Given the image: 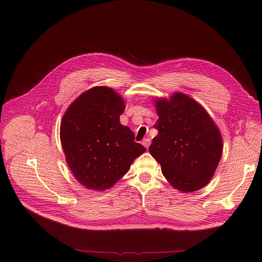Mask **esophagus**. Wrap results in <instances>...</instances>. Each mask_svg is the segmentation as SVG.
Here are the masks:
<instances>
[{"mask_svg": "<svg viewBox=\"0 0 262 262\" xmlns=\"http://www.w3.org/2000/svg\"><path fill=\"white\" fill-rule=\"evenodd\" d=\"M150 139L149 138H146V139H144L143 141H142V145L144 146V147H146V148H148L149 147V145H150Z\"/></svg>", "mask_w": 262, "mask_h": 262, "instance_id": "esophagus-1", "label": "esophagus"}]
</instances>
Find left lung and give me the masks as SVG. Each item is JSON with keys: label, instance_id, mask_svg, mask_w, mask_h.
I'll use <instances>...</instances> for the list:
<instances>
[{"label": "left lung", "instance_id": "1", "mask_svg": "<svg viewBox=\"0 0 262 262\" xmlns=\"http://www.w3.org/2000/svg\"><path fill=\"white\" fill-rule=\"evenodd\" d=\"M159 119L149 152L162 166L174 189L190 193L209 182L223 152L222 136L207 112L196 100L175 92L157 98Z\"/></svg>", "mask_w": 262, "mask_h": 262}]
</instances>
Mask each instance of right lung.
Returning <instances> with one entry per match:
<instances>
[{"label": "right lung", "mask_w": 262, "mask_h": 262, "mask_svg": "<svg viewBox=\"0 0 262 262\" xmlns=\"http://www.w3.org/2000/svg\"><path fill=\"white\" fill-rule=\"evenodd\" d=\"M124 108L116 91L99 86L82 93L63 115L60 139L66 163L89 190L112 188L146 150L120 123Z\"/></svg>", "instance_id": "right-lung-1"}]
</instances>
